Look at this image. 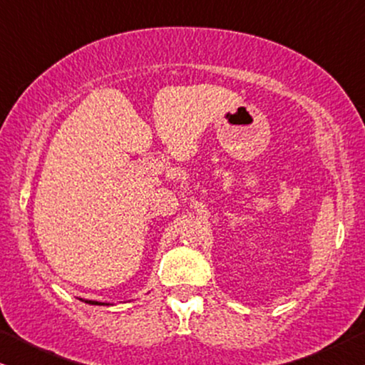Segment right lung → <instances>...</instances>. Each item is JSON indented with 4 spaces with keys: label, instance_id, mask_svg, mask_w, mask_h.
<instances>
[{
    "label": "right lung",
    "instance_id": "add662e5",
    "mask_svg": "<svg viewBox=\"0 0 365 365\" xmlns=\"http://www.w3.org/2000/svg\"><path fill=\"white\" fill-rule=\"evenodd\" d=\"M79 301L86 302V304H91V306H111V304L108 302H98V301H88V299H79Z\"/></svg>",
    "mask_w": 365,
    "mask_h": 365
}]
</instances>
